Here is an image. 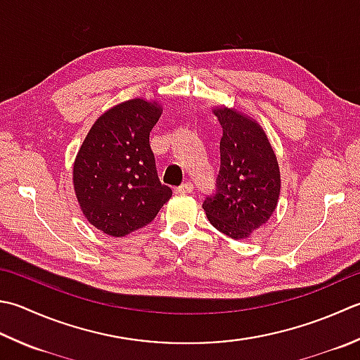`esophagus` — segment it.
<instances>
[{
    "label": "esophagus",
    "instance_id": "esophagus-1",
    "mask_svg": "<svg viewBox=\"0 0 360 360\" xmlns=\"http://www.w3.org/2000/svg\"><path fill=\"white\" fill-rule=\"evenodd\" d=\"M193 190V184L190 181L182 182L179 187L174 188V193H190Z\"/></svg>",
    "mask_w": 360,
    "mask_h": 360
}]
</instances>
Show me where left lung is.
<instances>
[{"mask_svg":"<svg viewBox=\"0 0 360 360\" xmlns=\"http://www.w3.org/2000/svg\"><path fill=\"white\" fill-rule=\"evenodd\" d=\"M223 128L220 170L214 193L202 201L212 226L232 238H246L274 212L281 192L276 156L264 129L228 108L214 110Z\"/></svg>","mask_w":360,"mask_h":360,"instance_id":"8db88e82","label":"left lung"}]
</instances>
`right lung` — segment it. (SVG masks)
Returning a JSON list of instances; mask_svg holds the SVG:
<instances>
[{
  "label": "right lung",
  "instance_id": "add662e5",
  "mask_svg": "<svg viewBox=\"0 0 360 360\" xmlns=\"http://www.w3.org/2000/svg\"><path fill=\"white\" fill-rule=\"evenodd\" d=\"M160 105L129 100L91 126L73 168L76 198L96 229L123 237L146 226L170 200L172 188L160 184L150 148V132Z\"/></svg>",
  "mask_w": 360,
  "mask_h": 360
}]
</instances>
